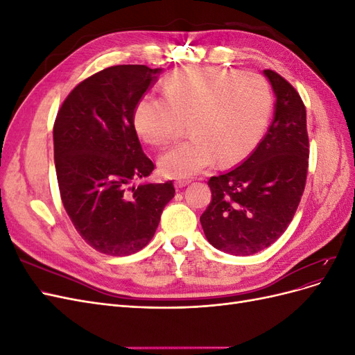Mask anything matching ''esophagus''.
<instances>
[{
    "mask_svg": "<svg viewBox=\"0 0 355 355\" xmlns=\"http://www.w3.org/2000/svg\"><path fill=\"white\" fill-rule=\"evenodd\" d=\"M187 185H189V180H184V179H179L175 182V187L179 189V188H185Z\"/></svg>",
    "mask_w": 355,
    "mask_h": 355,
    "instance_id": "obj_1",
    "label": "esophagus"
}]
</instances>
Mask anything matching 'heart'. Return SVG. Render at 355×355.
Segmentation results:
<instances>
[{"instance_id": "heart-1", "label": "heart", "mask_w": 355, "mask_h": 355, "mask_svg": "<svg viewBox=\"0 0 355 355\" xmlns=\"http://www.w3.org/2000/svg\"><path fill=\"white\" fill-rule=\"evenodd\" d=\"M163 98L146 94L137 102L133 124L153 146L164 145L187 121L189 136L159 157L168 178H191L214 159L231 164L261 141L272 110L270 84L254 72L204 67L171 73Z\"/></svg>"}]
</instances>
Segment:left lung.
<instances>
[{"mask_svg":"<svg viewBox=\"0 0 355 355\" xmlns=\"http://www.w3.org/2000/svg\"><path fill=\"white\" fill-rule=\"evenodd\" d=\"M263 75L275 94L272 123L243 163L210 178L211 201L200 218L214 249L235 256L261 252L282 237L306 182L305 105L282 75L271 69Z\"/></svg>","mask_w":355,"mask_h":355,"instance_id":"1","label":"left lung"}]
</instances>
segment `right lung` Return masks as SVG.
<instances>
[{
	"mask_svg": "<svg viewBox=\"0 0 355 355\" xmlns=\"http://www.w3.org/2000/svg\"><path fill=\"white\" fill-rule=\"evenodd\" d=\"M163 69L116 65L80 83L53 127L63 207L81 239L101 253L125 256L151 241L173 182H142L154 164L133 124L137 102Z\"/></svg>",
	"mask_w": 355,
	"mask_h": 355,
	"instance_id": "1",
	"label": "right lung"
}]
</instances>
